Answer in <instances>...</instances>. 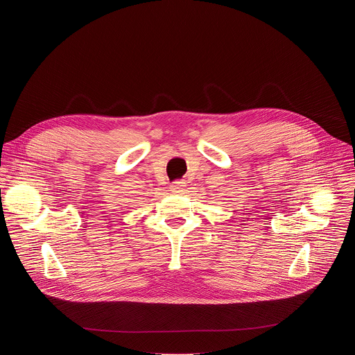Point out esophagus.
I'll list each match as a JSON object with an SVG mask.
<instances>
[{"label": "esophagus", "instance_id": "obj_1", "mask_svg": "<svg viewBox=\"0 0 355 355\" xmlns=\"http://www.w3.org/2000/svg\"><path fill=\"white\" fill-rule=\"evenodd\" d=\"M187 187V182L185 181H175L170 185V191L174 192V193H182L184 192V188Z\"/></svg>", "mask_w": 355, "mask_h": 355}]
</instances>
